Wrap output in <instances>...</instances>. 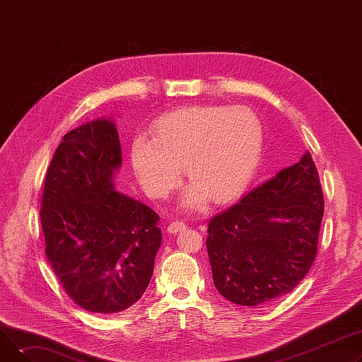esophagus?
<instances>
[{
  "label": "esophagus",
  "instance_id": "34e87169",
  "mask_svg": "<svg viewBox=\"0 0 362 362\" xmlns=\"http://www.w3.org/2000/svg\"><path fill=\"white\" fill-rule=\"evenodd\" d=\"M185 229H186V224L183 221H173V223L168 224L167 232L171 233V235H176V233H179V232H182Z\"/></svg>",
  "mask_w": 362,
  "mask_h": 362
}]
</instances>
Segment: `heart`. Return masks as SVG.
I'll use <instances>...</instances> for the list:
<instances>
[{"instance_id": "b5f03b06", "label": "heart", "mask_w": 362, "mask_h": 362, "mask_svg": "<svg viewBox=\"0 0 362 362\" xmlns=\"http://www.w3.org/2000/svg\"><path fill=\"white\" fill-rule=\"evenodd\" d=\"M262 138L261 122L248 107H185L161 116L152 126V139H133L130 161L154 198L175 191L185 167L194 186L183 206L194 210L206 197L223 204L245 191L258 168Z\"/></svg>"}]
</instances>
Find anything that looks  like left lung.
I'll use <instances>...</instances> for the list:
<instances>
[{"instance_id": "left-lung-1", "label": "left lung", "mask_w": 362, "mask_h": 362, "mask_svg": "<svg viewBox=\"0 0 362 362\" xmlns=\"http://www.w3.org/2000/svg\"><path fill=\"white\" fill-rule=\"evenodd\" d=\"M322 214L318 171L307 151L208 223L217 291L243 307L267 305L292 292L315 259Z\"/></svg>"}]
</instances>
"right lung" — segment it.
<instances>
[{
  "instance_id": "right-lung-1",
  "label": "right lung",
  "mask_w": 362,
  "mask_h": 362,
  "mask_svg": "<svg viewBox=\"0 0 362 362\" xmlns=\"http://www.w3.org/2000/svg\"><path fill=\"white\" fill-rule=\"evenodd\" d=\"M120 165L119 132L103 117L66 133L45 177V255L66 293L89 313L136 303L161 245L158 214L116 191Z\"/></svg>"
}]
</instances>
